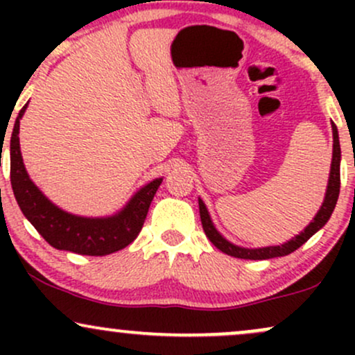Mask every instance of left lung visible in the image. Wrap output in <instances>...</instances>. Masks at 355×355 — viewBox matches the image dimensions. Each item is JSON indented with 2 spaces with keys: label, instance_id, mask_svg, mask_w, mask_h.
<instances>
[{
  "label": "left lung",
  "instance_id": "obj_1",
  "mask_svg": "<svg viewBox=\"0 0 355 355\" xmlns=\"http://www.w3.org/2000/svg\"><path fill=\"white\" fill-rule=\"evenodd\" d=\"M332 137H334V150H332V164H331V175H329V183H327V191H325L324 203H322L320 210L317 211V215L313 220L305 227L304 232H300L299 235H295L294 239L288 240V242L282 243V245H274V247H262V248H245L239 247L235 243L229 242L227 239H223L220 235V232L215 229L214 222H211L209 210H207L205 203L202 202V198H198V209H200V218H202V227L205 235L209 240L214 243L218 250H222L223 254L230 257H237V259H250V260H266V259H274V257H284L292 254L297 250L302 243L307 242L315 232H319L322 227L327 223V220L331 218L334 209H336L337 198H339L340 191V144H339V132H337V126L332 125Z\"/></svg>",
  "mask_w": 355,
  "mask_h": 355
}]
</instances>
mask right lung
<instances>
[{
	"label": "right lung",
	"mask_w": 355,
	"mask_h": 355,
	"mask_svg": "<svg viewBox=\"0 0 355 355\" xmlns=\"http://www.w3.org/2000/svg\"><path fill=\"white\" fill-rule=\"evenodd\" d=\"M26 107L28 103L16 116L10 141L11 187L24 217L51 247L58 250L80 255H108L130 245L140 234L150 203L164 178H155L141 187L123 209L112 217H80L61 210L44 197L24 168L18 133L19 120ZM1 141L5 140L1 138Z\"/></svg>",
	"instance_id": "right-lung-1"
}]
</instances>
